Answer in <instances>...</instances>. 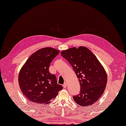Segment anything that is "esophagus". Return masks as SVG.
<instances>
[{"instance_id": "34e87169", "label": "esophagus", "mask_w": 126, "mask_h": 126, "mask_svg": "<svg viewBox=\"0 0 126 126\" xmlns=\"http://www.w3.org/2000/svg\"><path fill=\"white\" fill-rule=\"evenodd\" d=\"M66 86H67V84H66V82H65V83L63 84V88H66Z\"/></svg>"}]
</instances>
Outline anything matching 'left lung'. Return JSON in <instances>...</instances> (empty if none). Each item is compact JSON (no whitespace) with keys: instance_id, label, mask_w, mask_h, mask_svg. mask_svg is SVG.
Masks as SVG:
<instances>
[{"instance_id":"left-lung-1","label":"left lung","mask_w":126,"mask_h":126,"mask_svg":"<svg viewBox=\"0 0 126 126\" xmlns=\"http://www.w3.org/2000/svg\"><path fill=\"white\" fill-rule=\"evenodd\" d=\"M71 65L80 85V94L73 96L81 106H91L102 95L107 82V76L96 57L88 48L72 47L61 53Z\"/></svg>"}]
</instances>
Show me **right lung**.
<instances>
[{"mask_svg":"<svg viewBox=\"0 0 126 126\" xmlns=\"http://www.w3.org/2000/svg\"><path fill=\"white\" fill-rule=\"evenodd\" d=\"M58 50L45 47L28 58L19 74L22 92L27 100L39 104H48L63 89L57 84L56 76L49 72L52 60L59 54Z\"/></svg>","mask_w":126,"mask_h":126,"instance_id":"right-lung-1","label":"right lung"}]
</instances>
